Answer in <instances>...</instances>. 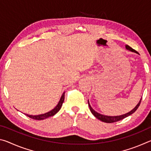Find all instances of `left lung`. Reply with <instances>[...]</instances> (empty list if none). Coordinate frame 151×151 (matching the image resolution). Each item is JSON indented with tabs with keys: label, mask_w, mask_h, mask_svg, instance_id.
I'll list each match as a JSON object with an SVG mask.
<instances>
[{
	"label": "left lung",
	"mask_w": 151,
	"mask_h": 151,
	"mask_svg": "<svg viewBox=\"0 0 151 151\" xmlns=\"http://www.w3.org/2000/svg\"><path fill=\"white\" fill-rule=\"evenodd\" d=\"M126 47V48L128 50L132 51V52H134L136 53H139L138 52H137L136 50H134L133 48H132L131 47H129V45H126L125 46ZM141 100L142 99H140V101H139V103H138L137 105L134 107V108L131 111H130L129 112H127V114H122V115L121 116H105V115H103V114H101L100 113H98V112H96L95 111H94V110L92 109V107L91 106L90 104H89V102L88 101V106H89V108H90V110L92 113L93 114V115L97 118L99 120H101V121H103L104 122H107V123H112V122H117V121H121V120H122L124 118H126V117L129 116L132 114V113H134V112L137 111V109L139 108V106H140V104L141 103Z\"/></svg>",
	"instance_id": "obj_1"
}]
</instances>
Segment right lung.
Masks as SVG:
<instances>
[{
	"label": "right lung",
	"mask_w": 151,
	"mask_h": 151,
	"mask_svg": "<svg viewBox=\"0 0 151 151\" xmlns=\"http://www.w3.org/2000/svg\"><path fill=\"white\" fill-rule=\"evenodd\" d=\"M64 100H65V93H63L62 96H61V98L60 99V101L59 103H58V104L57 105V106L55 107L54 109H52V111H50V112H48L47 113L45 114H40V115H29V114H26L27 116H29V118L30 119H33L35 120H43L45 119H47L48 118V117L50 116H52L53 115H55V114L57 113V112L59 111L60 109L61 106L63 105V103L64 102Z\"/></svg>",
	"instance_id": "right-lung-1"
}]
</instances>
